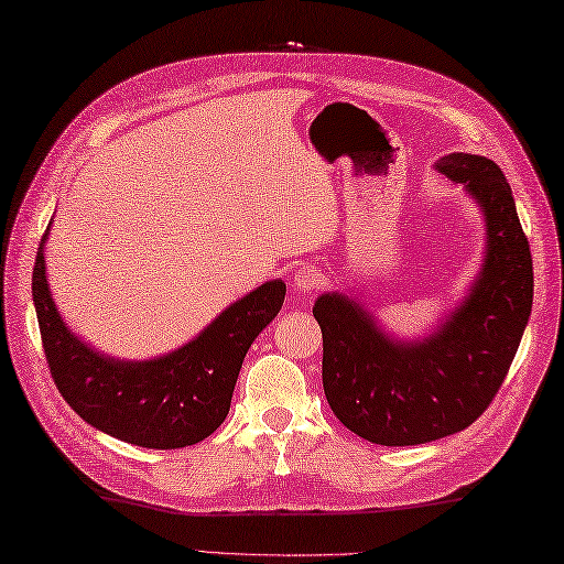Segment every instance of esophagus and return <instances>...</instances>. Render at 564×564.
Listing matches in <instances>:
<instances>
[{
  "label": "esophagus",
  "mask_w": 564,
  "mask_h": 564,
  "mask_svg": "<svg viewBox=\"0 0 564 564\" xmlns=\"http://www.w3.org/2000/svg\"><path fill=\"white\" fill-rule=\"evenodd\" d=\"M322 285H325V273H322L319 267H313V263H305L295 271V279H293V289L301 291V293H315L319 291Z\"/></svg>",
  "instance_id": "esophagus-1"
}]
</instances>
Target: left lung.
<instances>
[{
    "instance_id": "8db88e82",
    "label": "left lung",
    "mask_w": 564,
    "mask_h": 564,
    "mask_svg": "<svg viewBox=\"0 0 564 564\" xmlns=\"http://www.w3.org/2000/svg\"><path fill=\"white\" fill-rule=\"evenodd\" d=\"M485 213L487 254L470 295L422 341L386 337L354 297L325 293L322 386L339 422L380 446H416L458 434L495 400L529 325L533 259L511 186L480 154L436 162Z\"/></svg>"
}]
</instances>
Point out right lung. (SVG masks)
<instances>
[{
  "label": "right lung",
  "mask_w": 564,
  "mask_h": 564,
  "mask_svg": "<svg viewBox=\"0 0 564 564\" xmlns=\"http://www.w3.org/2000/svg\"><path fill=\"white\" fill-rule=\"evenodd\" d=\"M47 230L31 291L45 361L65 402L87 424L133 446L170 451L208 438L230 412L251 341L279 315L285 283L259 285L182 349L150 361H118L77 339L59 317L45 279Z\"/></svg>",
  "instance_id": "right-lung-1"
}]
</instances>
